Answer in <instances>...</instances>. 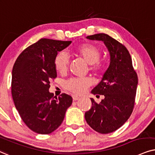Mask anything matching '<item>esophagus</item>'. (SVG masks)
I'll return each instance as SVG.
<instances>
[{
  "instance_id": "1",
  "label": "esophagus",
  "mask_w": 155,
  "mask_h": 155,
  "mask_svg": "<svg viewBox=\"0 0 155 155\" xmlns=\"http://www.w3.org/2000/svg\"><path fill=\"white\" fill-rule=\"evenodd\" d=\"M72 98H73V100L74 101H77V100H79V99L80 98L79 96H75V95H73V96H72Z\"/></svg>"
}]
</instances>
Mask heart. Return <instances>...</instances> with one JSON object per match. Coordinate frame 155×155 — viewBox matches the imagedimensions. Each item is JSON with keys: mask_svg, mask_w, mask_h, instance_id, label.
<instances>
[{"mask_svg": "<svg viewBox=\"0 0 155 155\" xmlns=\"http://www.w3.org/2000/svg\"><path fill=\"white\" fill-rule=\"evenodd\" d=\"M78 55L90 64V69L97 73L104 68V64L100 59L101 51L96 45L86 44L81 46L77 50ZM69 64V56L65 51H61L57 54L54 59L55 69L59 73L65 74L67 71ZM91 85V80L89 78H73L65 82L64 87L75 94L81 95L85 93Z\"/></svg>", "mask_w": 155, "mask_h": 155, "instance_id": "obj_1", "label": "heart"}]
</instances>
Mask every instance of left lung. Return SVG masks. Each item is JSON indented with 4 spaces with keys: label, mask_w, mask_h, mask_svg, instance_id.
Instances as JSON below:
<instances>
[{
    "label": "left lung",
    "mask_w": 155,
    "mask_h": 155,
    "mask_svg": "<svg viewBox=\"0 0 155 155\" xmlns=\"http://www.w3.org/2000/svg\"><path fill=\"white\" fill-rule=\"evenodd\" d=\"M86 38L104 42L110 54V64L101 81L91 91L94 95H104V99L97 104L91 98L92 106L85 113V119L95 131L110 133L122 126L133 112L137 75L133 69L130 54L124 45L104 33Z\"/></svg>",
    "instance_id": "1"
}]
</instances>
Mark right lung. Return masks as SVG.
Here are the masks:
<instances>
[{
  "instance_id": "obj_1",
  "label": "right lung",
  "mask_w": 155,
  "mask_h": 155,
  "mask_svg": "<svg viewBox=\"0 0 155 155\" xmlns=\"http://www.w3.org/2000/svg\"><path fill=\"white\" fill-rule=\"evenodd\" d=\"M71 41L42 38L19 55L12 71L11 92L15 108L23 122L35 133L49 134L63 122L72 104L71 96L57 98L49 91L57 77L54 59Z\"/></svg>"
}]
</instances>
